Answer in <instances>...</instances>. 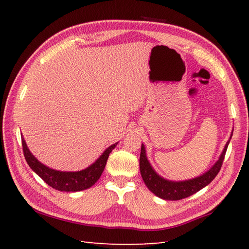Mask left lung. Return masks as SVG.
I'll list each match as a JSON object with an SVG mask.
<instances>
[{
	"label": "left lung",
	"mask_w": 249,
	"mask_h": 249,
	"mask_svg": "<svg viewBox=\"0 0 249 249\" xmlns=\"http://www.w3.org/2000/svg\"><path fill=\"white\" fill-rule=\"evenodd\" d=\"M229 142L230 140L226 143L225 149L223 153H221L220 157L218 158V160L215 162V165L211 168L208 172L203 173L202 176H200L198 178L179 182L169 181V179H166L158 176L154 169L152 168L149 160H147L144 145L142 144L139 160L141 177L143 178V182L146 185V187L149 188L153 194L156 195L157 197L165 200H181L184 198H187L189 196L199 192L200 189L205 187L206 185H209L215 178V177L217 176L221 168V165H223L224 162L226 151L227 147H228Z\"/></svg>",
	"instance_id": "8db88e82"
}]
</instances>
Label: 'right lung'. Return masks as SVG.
I'll return each instance as SVG.
<instances>
[{
	"instance_id": "right-lung-1",
	"label": "right lung",
	"mask_w": 249,
	"mask_h": 249,
	"mask_svg": "<svg viewBox=\"0 0 249 249\" xmlns=\"http://www.w3.org/2000/svg\"><path fill=\"white\" fill-rule=\"evenodd\" d=\"M21 140H22V149L25 160L30 168L37 176L43 178L49 186L56 190H60V192H80V190L88 189L93 186L104 172L109 154L118 144V142H116V143L110 145L96 161L87 169H84V170L67 172L54 170V169L47 167L44 163L38 161V160L35 158V156L28 149L23 137H21Z\"/></svg>"
}]
</instances>
